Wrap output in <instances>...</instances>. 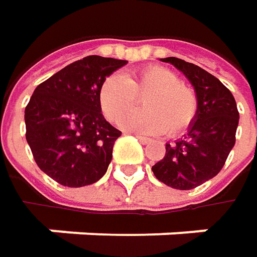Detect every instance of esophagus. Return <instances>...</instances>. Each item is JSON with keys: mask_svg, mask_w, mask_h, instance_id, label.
Listing matches in <instances>:
<instances>
[{"mask_svg": "<svg viewBox=\"0 0 257 257\" xmlns=\"http://www.w3.org/2000/svg\"><path fill=\"white\" fill-rule=\"evenodd\" d=\"M137 138H138V141H140L141 144H149V143H152V140H150V138H147V137H141V135H137Z\"/></svg>", "mask_w": 257, "mask_h": 257, "instance_id": "1", "label": "esophagus"}]
</instances>
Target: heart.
Here are the masks:
<instances>
[{
    "instance_id": "heart-1",
    "label": "heart",
    "mask_w": 257,
    "mask_h": 257,
    "mask_svg": "<svg viewBox=\"0 0 257 257\" xmlns=\"http://www.w3.org/2000/svg\"><path fill=\"white\" fill-rule=\"evenodd\" d=\"M144 93L146 95L144 94ZM137 94H144L143 110L126 112L136 103ZM98 104L110 122L138 134H179L193 122L198 111L195 92L181 83L170 68L147 65L128 76L111 74L98 89Z\"/></svg>"
}]
</instances>
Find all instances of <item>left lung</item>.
Listing matches in <instances>:
<instances>
[{"label": "left lung", "mask_w": 257, "mask_h": 257, "mask_svg": "<svg viewBox=\"0 0 257 257\" xmlns=\"http://www.w3.org/2000/svg\"><path fill=\"white\" fill-rule=\"evenodd\" d=\"M192 83L198 111L187 132L176 144H167L162 161L152 167L155 177L170 187L190 190L216 177L235 144L239 120L231 90L201 67L179 58H164Z\"/></svg>", "instance_id": "1"}]
</instances>
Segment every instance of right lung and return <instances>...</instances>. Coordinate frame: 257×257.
<instances>
[{
    "label": "right lung",
    "instance_id": "obj_1",
    "mask_svg": "<svg viewBox=\"0 0 257 257\" xmlns=\"http://www.w3.org/2000/svg\"><path fill=\"white\" fill-rule=\"evenodd\" d=\"M126 61L86 56L38 84L25 108L26 141L38 168L68 187L101 179L122 132L102 116L98 89Z\"/></svg>",
    "mask_w": 257,
    "mask_h": 257
}]
</instances>
